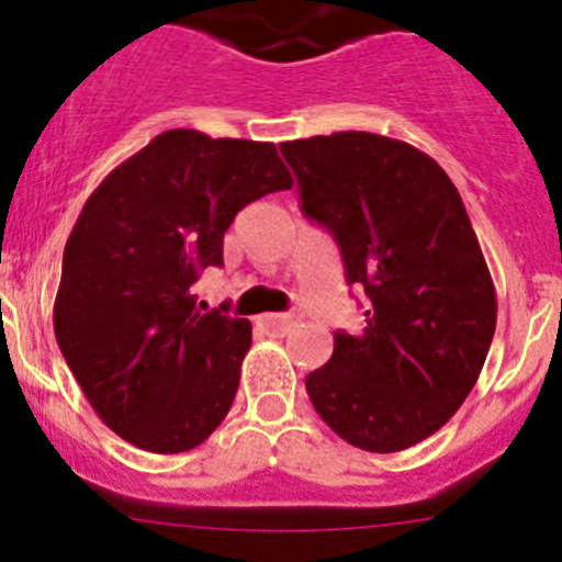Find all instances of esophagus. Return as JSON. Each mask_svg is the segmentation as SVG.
Instances as JSON below:
<instances>
[{
	"mask_svg": "<svg viewBox=\"0 0 562 562\" xmlns=\"http://www.w3.org/2000/svg\"><path fill=\"white\" fill-rule=\"evenodd\" d=\"M261 326L270 331H286L292 326V315H261Z\"/></svg>",
	"mask_w": 562,
	"mask_h": 562,
	"instance_id": "esophagus-1",
	"label": "esophagus"
}]
</instances>
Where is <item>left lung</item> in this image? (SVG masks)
Here are the masks:
<instances>
[{
    "label": "left lung",
    "instance_id": "left-lung-1",
    "mask_svg": "<svg viewBox=\"0 0 562 562\" xmlns=\"http://www.w3.org/2000/svg\"><path fill=\"white\" fill-rule=\"evenodd\" d=\"M306 220L366 290L360 335L335 331L306 394L340 439L396 453L473 391L495 335V286L459 191L419 148L371 132L281 143Z\"/></svg>",
    "mask_w": 562,
    "mask_h": 562
}]
</instances>
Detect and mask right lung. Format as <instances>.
Instances as JSON below:
<instances>
[{
  "instance_id": "obj_1",
  "label": "right lung",
  "mask_w": 562,
  "mask_h": 562,
  "mask_svg": "<svg viewBox=\"0 0 562 562\" xmlns=\"http://www.w3.org/2000/svg\"><path fill=\"white\" fill-rule=\"evenodd\" d=\"M286 188L272 143L171 128L87 200L64 247L53 326L89 405L128 445L186 453L227 416L252 326L200 312L191 286L222 267L236 213Z\"/></svg>"
}]
</instances>
